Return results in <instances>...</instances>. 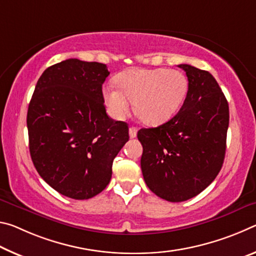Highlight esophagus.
Here are the masks:
<instances>
[{"label": "esophagus", "instance_id": "34e87169", "mask_svg": "<svg viewBox=\"0 0 256 256\" xmlns=\"http://www.w3.org/2000/svg\"><path fill=\"white\" fill-rule=\"evenodd\" d=\"M129 136H130V138H135L137 136V128L136 127L129 128Z\"/></svg>", "mask_w": 256, "mask_h": 256}]
</instances>
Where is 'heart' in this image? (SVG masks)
Segmentation results:
<instances>
[{
  "label": "heart",
  "instance_id": "obj_1",
  "mask_svg": "<svg viewBox=\"0 0 256 256\" xmlns=\"http://www.w3.org/2000/svg\"><path fill=\"white\" fill-rule=\"evenodd\" d=\"M188 92V79L182 71L168 68L128 70L119 77V86L108 84L104 100L110 116L122 120L136 103L145 124L158 126L178 112Z\"/></svg>",
  "mask_w": 256,
  "mask_h": 256
}]
</instances>
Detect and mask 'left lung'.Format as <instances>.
Wrapping results in <instances>:
<instances>
[{"instance_id": "left-lung-1", "label": "left lung", "mask_w": 256, "mask_h": 256, "mask_svg": "<svg viewBox=\"0 0 256 256\" xmlns=\"http://www.w3.org/2000/svg\"><path fill=\"white\" fill-rule=\"evenodd\" d=\"M188 78L184 104L172 119L143 128L140 166L146 185L169 202H184L203 192L224 164L229 106L208 71L179 64Z\"/></svg>"}]
</instances>
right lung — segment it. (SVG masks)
Returning a JSON list of instances; mask_svg holds the SVG:
<instances>
[{
    "mask_svg": "<svg viewBox=\"0 0 256 256\" xmlns=\"http://www.w3.org/2000/svg\"><path fill=\"white\" fill-rule=\"evenodd\" d=\"M106 64L68 58L48 66L36 84L27 113L29 152L37 172L74 200L100 194L112 163L129 140L128 124L106 114Z\"/></svg>",
    "mask_w": 256,
    "mask_h": 256,
    "instance_id": "obj_1",
    "label": "right lung"
}]
</instances>
